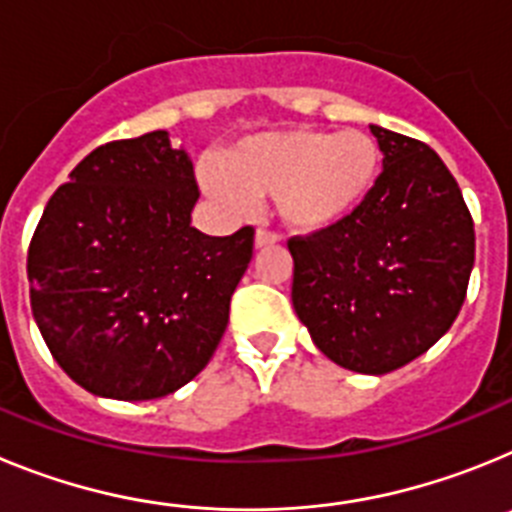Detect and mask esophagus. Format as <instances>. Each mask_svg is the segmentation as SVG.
<instances>
[{
    "label": "esophagus",
    "mask_w": 512,
    "mask_h": 512,
    "mask_svg": "<svg viewBox=\"0 0 512 512\" xmlns=\"http://www.w3.org/2000/svg\"><path fill=\"white\" fill-rule=\"evenodd\" d=\"M253 241H256V248L274 246V243H279V241H282V235H279V233H274V230H266V228H261V230H256V238H253Z\"/></svg>",
    "instance_id": "obj_1"
}]
</instances>
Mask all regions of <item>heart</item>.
Returning a JSON list of instances; mask_svg holds the SVG:
<instances>
[{
  "instance_id": "b5f03b06",
  "label": "heart",
  "mask_w": 512,
  "mask_h": 512,
  "mask_svg": "<svg viewBox=\"0 0 512 512\" xmlns=\"http://www.w3.org/2000/svg\"><path fill=\"white\" fill-rule=\"evenodd\" d=\"M382 174V148L361 130H277L241 140L223 164L202 166L217 200L248 210L256 194L277 197L292 228L323 230L359 210Z\"/></svg>"
}]
</instances>
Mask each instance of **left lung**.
<instances>
[{"mask_svg": "<svg viewBox=\"0 0 512 512\" xmlns=\"http://www.w3.org/2000/svg\"><path fill=\"white\" fill-rule=\"evenodd\" d=\"M384 153L374 192L346 220L289 238L292 302L343 369L387 374L451 328L474 266V223L423 140L372 125Z\"/></svg>", "mask_w": 512, "mask_h": 512, "instance_id": "8db88e82", "label": "left lung"}]
</instances>
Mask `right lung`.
<instances>
[{
  "label": "right lung",
  "mask_w": 512,
  "mask_h": 512,
  "mask_svg": "<svg viewBox=\"0 0 512 512\" xmlns=\"http://www.w3.org/2000/svg\"><path fill=\"white\" fill-rule=\"evenodd\" d=\"M194 166L166 130L94 148L53 192L27 248L35 323L76 384L156 400L215 354L253 228H192Z\"/></svg>",
  "instance_id": "obj_1"
}]
</instances>
